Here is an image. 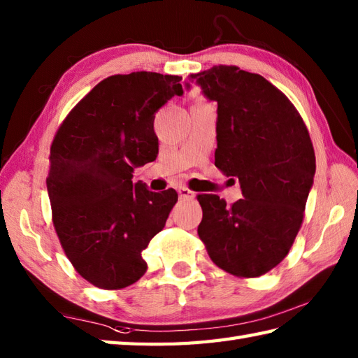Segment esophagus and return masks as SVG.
I'll use <instances>...</instances> for the list:
<instances>
[{"label": "esophagus", "mask_w": 358, "mask_h": 358, "mask_svg": "<svg viewBox=\"0 0 358 358\" xmlns=\"http://www.w3.org/2000/svg\"><path fill=\"white\" fill-rule=\"evenodd\" d=\"M178 195H180V199H183V200H191L195 196V194L191 191V189L185 187V186L178 189Z\"/></svg>", "instance_id": "esophagus-1"}]
</instances>
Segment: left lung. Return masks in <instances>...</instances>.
Returning a JSON list of instances; mask_svg holds the SVG:
<instances>
[{
    "label": "left lung",
    "mask_w": 358,
    "mask_h": 358,
    "mask_svg": "<svg viewBox=\"0 0 358 358\" xmlns=\"http://www.w3.org/2000/svg\"><path fill=\"white\" fill-rule=\"evenodd\" d=\"M218 104L215 166L238 178L243 199L196 195L199 237L220 269L254 278L283 262L314 183L315 152L295 106L262 75L218 64L192 73Z\"/></svg>",
    "instance_id": "obj_1"
}]
</instances>
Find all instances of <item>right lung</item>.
I'll return each mask as SVG.
<instances>
[{
    "mask_svg": "<svg viewBox=\"0 0 358 358\" xmlns=\"http://www.w3.org/2000/svg\"><path fill=\"white\" fill-rule=\"evenodd\" d=\"M178 75H112L67 113L53 136L45 180L52 223L66 257L100 289H123L148 271L141 252L163 229L175 189L134 183L135 167L154 162L155 112L183 94Z\"/></svg>",
    "mask_w": 358,
    "mask_h": 358,
    "instance_id": "1",
    "label": "right lung"
}]
</instances>
